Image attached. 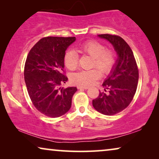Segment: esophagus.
<instances>
[{
	"instance_id": "1",
	"label": "esophagus",
	"mask_w": 159,
	"mask_h": 159,
	"mask_svg": "<svg viewBox=\"0 0 159 159\" xmlns=\"http://www.w3.org/2000/svg\"><path fill=\"white\" fill-rule=\"evenodd\" d=\"M77 88L79 89V90H87V89H88L89 88L88 86H77Z\"/></svg>"
}]
</instances>
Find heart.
<instances>
[{
	"label": "heart",
	"mask_w": 159,
	"mask_h": 159,
	"mask_svg": "<svg viewBox=\"0 0 159 159\" xmlns=\"http://www.w3.org/2000/svg\"><path fill=\"white\" fill-rule=\"evenodd\" d=\"M77 51L78 53L92 57L91 67H97L73 74L71 81L77 85H90L101 78L102 73L106 75L111 72L116 64V54L114 50L106 48L105 45L98 41H86L78 45ZM64 62L69 70H75L79 64V55L75 51L69 49L64 54Z\"/></svg>",
	"instance_id": "obj_1"
}]
</instances>
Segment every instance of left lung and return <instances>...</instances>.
<instances>
[{
	"instance_id": "obj_1",
	"label": "left lung",
	"mask_w": 159,
	"mask_h": 159,
	"mask_svg": "<svg viewBox=\"0 0 159 159\" xmlns=\"http://www.w3.org/2000/svg\"><path fill=\"white\" fill-rule=\"evenodd\" d=\"M98 37L111 43L118 59L111 75L103 83L104 91L93 100L95 109L111 116L125 109L133 99L139 79V71L131 48L121 37L102 34Z\"/></svg>"
}]
</instances>
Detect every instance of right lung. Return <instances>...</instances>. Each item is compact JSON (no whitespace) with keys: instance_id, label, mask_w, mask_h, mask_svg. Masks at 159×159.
I'll return each instance as SVG.
<instances>
[{"instance_id":"right-lung-1","label":"right lung","mask_w":159,"mask_h":159,"mask_svg":"<svg viewBox=\"0 0 159 159\" xmlns=\"http://www.w3.org/2000/svg\"><path fill=\"white\" fill-rule=\"evenodd\" d=\"M75 37H45L30 50L24 75L27 92L36 109L56 118L70 109L75 87L64 88L68 78L64 74V56Z\"/></svg>"}]
</instances>
